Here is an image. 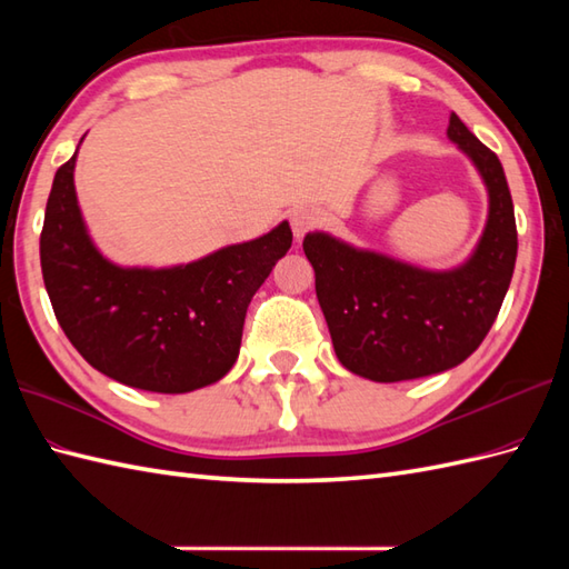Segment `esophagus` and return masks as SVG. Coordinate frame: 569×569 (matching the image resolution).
Returning a JSON list of instances; mask_svg holds the SVG:
<instances>
[{
	"label": "esophagus",
	"instance_id": "obj_1",
	"mask_svg": "<svg viewBox=\"0 0 569 569\" xmlns=\"http://www.w3.org/2000/svg\"><path fill=\"white\" fill-rule=\"evenodd\" d=\"M318 222H320V214L310 208L293 210V214H291V227H293L296 239H303L310 229L318 227Z\"/></svg>",
	"mask_w": 569,
	"mask_h": 569
}]
</instances>
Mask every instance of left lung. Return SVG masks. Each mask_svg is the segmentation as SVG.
<instances>
[{
    "label": "left lung",
    "mask_w": 569,
    "mask_h": 569,
    "mask_svg": "<svg viewBox=\"0 0 569 569\" xmlns=\"http://www.w3.org/2000/svg\"><path fill=\"white\" fill-rule=\"evenodd\" d=\"M450 137L485 178L489 217L475 253L426 271L325 232L303 239L335 355L359 377L393 383L452 369L485 342L509 291L518 234L499 156L450 114Z\"/></svg>",
    "instance_id": "obj_1"
}]
</instances>
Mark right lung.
Instances as JSON below:
<instances>
[{
	"label": "right lung",
	"mask_w": 569,
	"mask_h": 569,
	"mask_svg": "<svg viewBox=\"0 0 569 569\" xmlns=\"http://www.w3.org/2000/svg\"><path fill=\"white\" fill-rule=\"evenodd\" d=\"M76 156L56 171L41 229L43 283L66 337L131 389L188 393L220 381L237 361L253 293L291 249V227L173 269H122L84 229Z\"/></svg>",
	"instance_id": "obj_1"
}]
</instances>
